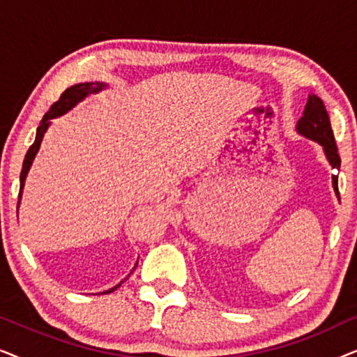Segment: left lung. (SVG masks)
<instances>
[{
  "label": "left lung",
  "mask_w": 357,
  "mask_h": 357,
  "mask_svg": "<svg viewBox=\"0 0 357 357\" xmlns=\"http://www.w3.org/2000/svg\"><path fill=\"white\" fill-rule=\"evenodd\" d=\"M296 131L301 136H304V138L319 143L321 146V149H324L325 158L330 162L331 169L340 170L341 159L338 154V148H336V143H335L333 130H331V125H330V116L326 114L324 100H321L319 96L309 94V99H307V104H305L304 112H302V116L297 120ZM331 183H333L336 198L340 199L338 175H331Z\"/></svg>",
  "instance_id": "left-lung-1"
}]
</instances>
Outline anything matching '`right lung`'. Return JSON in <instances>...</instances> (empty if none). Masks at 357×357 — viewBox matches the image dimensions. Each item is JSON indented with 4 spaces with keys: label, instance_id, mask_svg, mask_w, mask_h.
I'll return each instance as SVG.
<instances>
[{
    "label": "right lung",
    "instance_id": "right-lung-1",
    "mask_svg": "<svg viewBox=\"0 0 357 357\" xmlns=\"http://www.w3.org/2000/svg\"><path fill=\"white\" fill-rule=\"evenodd\" d=\"M107 86H109V84H107V82L96 81V82H79V84H75V86L68 87V89L61 94L60 100H56L55 104H53V105L50 107V110H48L47 114L43 115L40 125H38V128H37L36 141H33V144L31 146V148H29L27 154H26V159H24V164H22V170H21V190H19L17 211H19V204H21L22 190H24V185H26L27 174H29V170H31V167H32V162H33V159H36L38 149H40V144H42L43 136H45V133H47L48 126L52 125V120L56 119V116H61V115L68 114V112H70L71 109H75V107H76L77 104H79V102L84 100L87 96L97 94V92L107 89ZM136 266H138V261L135 263L133 270L130 271V275L136 270ZM130 275H128V276H130ZM128 276H126V278H128ZM126 278H125V280H121L116 286L110 287L109 291L100 292V294H109V292H114V291L116 289V287L121 286V282L126 281Z\"/></svg>",
    "mask_w": 357,
    "mask_h": 357
}]
</instances>
